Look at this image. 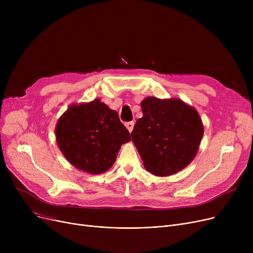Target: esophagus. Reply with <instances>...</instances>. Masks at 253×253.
Wrapping results in <instances>:
<instances>
[{
	"mask_svg": "<svg viewBox=\"0 0 253 253\" xmlns=\"http://www.w3.org/2000/svg\"><path fill=\"white\" fill-rule=\"evenodd\" d=\"M125 126H126V128L129 130V132H131L132 130H133V127H134V122H133V121H131V122H127V123H125Z\"/></svg>",
	"mask_w": 253,
	"mask_h": 253,
	"instance_id": "1",
	"label": "esophagus"
}]
</instances>
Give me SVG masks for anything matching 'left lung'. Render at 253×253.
Instances as JSON below:
<instances>
[{"label":"left lung","mask_w":253,"mask_h":253,"mask_svg":"<svg viewBox=\"0 0 253 253\" xmlns=\"http://www.w3.org/2000/svg\"><path fill=\"white\" fill-rule=\"evenodd\" d=\"M131 132L143 165L154 175L173 174L195 158L204 127L200 116L180 99L148 97Z\"/></svg>","instance_id":"8db88e82"}]
</instances>
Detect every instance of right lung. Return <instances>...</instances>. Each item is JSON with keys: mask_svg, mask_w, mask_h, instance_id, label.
Masks as SVG:
<instances>
[{"mask_svg": "<svg viewBox=\"0 0 253 253\" xmlns=\"http://www.w3.org/2000/svg\"><path fill=\"white\" fill-rule=\"evenodd\" d=\"M55 132L66 160L91 174L111 168L121 145L130 140L118 113L99 99L70 106L58 120Z\"/></svg>", "mask_w": 253, "mask_h": 253, "instance_id": "obj_1", "label": "right lung"}]
</instances>
